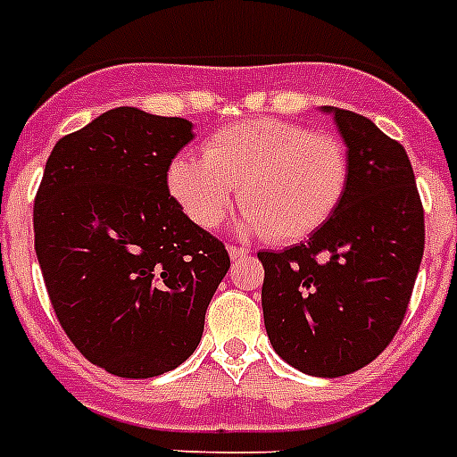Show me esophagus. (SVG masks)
<instances>
[{"instance_id": "1", "label": "esophagus", "mask_w": 457, "mask_h": 457, "mask_svg": "<svg viewBox=\"0 0 457 457\" xmlns=\"http://www.w3.org/2000/svg\"><path fill=\"white\" fill-rule=\"evenodd\" d=\"M228 253L232 260H239V257L248 255V251H245V248H239V245H228Z\"/></svg>"}]
</instances>
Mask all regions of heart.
Masks as SVG:
<instances>
[{
    "mask_svg": "<svg viewBox=\"0 0 457 457\" xmlns=\"http://www.w3.org/2000/svg\"><path fill=\"white\" fill-rule=\"evenodd\" d=\"M349 172V152L338 135L257 117L209 135L202 158H174L168 190L197 228L212 229L229 212L239 186L241 225L278 244H295L338 212Z\"/></svg>",
    "mask_w": 457,
    "mask_h": 457,
    "instance_id": "1",
    "label": "heart"
}]
</instances>
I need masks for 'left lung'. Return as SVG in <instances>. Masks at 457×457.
I'll return each instance as SVG.
<instances>
[{
	"mask_svg": "<svg viewBox=\"0 0 457 457\" xmlns=\"http://www.w3.org/2000/svg\"><path fill=\"white\" fill-rule=\"evenodd\" d=\"M324 112L347 145V195L305 244L257 257L264 327L278 356L305 375L343 377L375 361L398 333L426 223L404 146L363 114Z\"/></svg>",
	"mask_w": 457,
	"mask_h": 457,
	"instance_id": "8db88e82",
	"label": "left lung"
}]
</instances>
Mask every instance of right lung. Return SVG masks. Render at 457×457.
Listing matches in <instances>:
<instances>
[{
  "instance_id": "right-lung-1",
  "label": "right lung",
  "mask_w": 457,
  "mask_h": 457,
  "mask_svg": "<svg viewBox=\"0 0 457 457\" xmlns=\"http://www.w3.org/2000/svg\"><path fill=\"white\" fill-rule=\"evenodd\" d=\"M193 124L137 108L63 135L34 200V245L59 324L87 361L129 379L174 370L200 345L229 269L223 241L168 190Z\"/></svg>"
}]
</instances>
